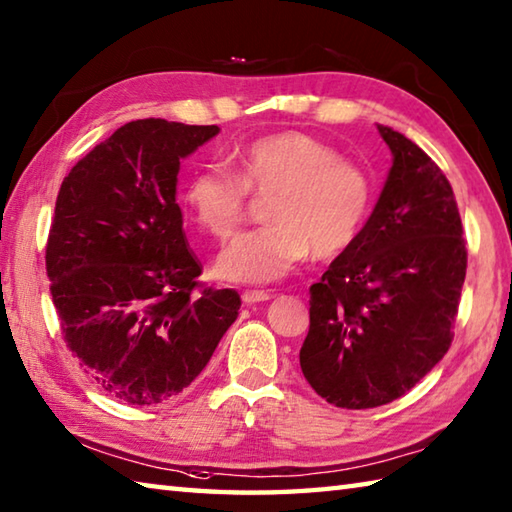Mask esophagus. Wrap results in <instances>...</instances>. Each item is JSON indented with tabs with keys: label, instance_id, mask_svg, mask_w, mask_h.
Returning a JSON list of instances; mask_svg holds the SVG:
<instances>
[{
	"label": "esophagus",
	"instance_id": "obj_1",
	"mask_svg": "<svg viewBox=\"0 0 512 512\" xmlns=\"http://www.w3.org/2000/svg\"><path fill=\"white\" fill-rule=\"evenodd\" d=\"M240 298H243V303L252 305V303H263V301H269V298H272V294H269V292H263V289H245V292L240 294Z\"/></svg>",
	"mask_w": 512,
	"mask_h": 512
}]
</instances>
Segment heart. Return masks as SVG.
Here are the masks:
<instances>
[{"label":"heart","instance_id":"b5f03b06","mask_svg":"<svg viewBox=\"0 0 512 512\" xmlns=\"http://www.w3.org/2000/svg\"><path fill=\"white\" fill-rule=\"evenodd\" d=\"M236 176L202 167L187 178L182 200L194 223L218 240L240 225L249 194L267 198L272 223L238 234L218 254L216 274L231 283H272L314 254H345L372 211L370 178L332 144L303 131L267 133L234 156Z\"/></svg>","mask_w":512,"mask_h":512}]
</instances>
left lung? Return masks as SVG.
Returning <instances> with one entry per match:
<instances>
[{
  "instance_id": "1",
  "label": "left lung",
  "mask_w": 512,
  "mask_h": 512,
  "mask_svg": "<svg viewBox=\"0 0 512 512\" xmlns=\"http://www.w3.org/2000/svg\"><path fill=\"white\" fill-rule=\"evenodd\" d=\"M392 167L361 236L310 287L301 370L336 408L385 406L452 343L468 252L455 194L426 151L379 124Z\"/></svg>"
}]
</instances>
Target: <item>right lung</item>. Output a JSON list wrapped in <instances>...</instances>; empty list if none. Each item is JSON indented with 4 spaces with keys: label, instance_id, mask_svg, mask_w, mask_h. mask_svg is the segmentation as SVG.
<instances>
[{
    "label": "right lung",
    "instance_id": "right-lung-1",
    "mask_svg": "<svg viewBox=\"0 0 512 512\" xmlns=\"http://www.w3.org/2000/svg\"><path fill=\"white\" fill-rule=\"evenodd\" d=\"M218 131L133 120L57 194L46 274L64 341L100 390L131 406L185 390L240 310L236 289L197 288L202 265L176 202L180 160Z\"/></svg>",
    "mask_w": 512,
    "mask_h": 512
}]
</instances>
